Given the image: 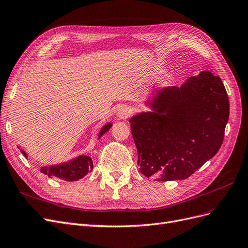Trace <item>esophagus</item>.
Instances as JSON below:
<instances>
[{
	"instance_id": "esophagus-1",
	"label": "esophagus",
	"mask_w": 248,
	"mask_h": 248,
	"mask_svg": "<svg viewBox=\"0 0 248 248\" xmlns=\"http://www.w3.org/2000/svg\"><path fill=\"white\" fill-rule=\"evenodd\" d=\"M131 112H132V109L130 106L123 105L118 108L117 112H116V116L118 119H125L130 116Z\"/></svg>"
}]
</instances>
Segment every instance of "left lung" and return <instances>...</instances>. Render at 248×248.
I'll return each mask as SVG.
<instances>
[{"label": "left lung", "mask_w": 248, "mask_h": 248, "mask_svg": "<svg viewBox=\"0 0 248 248\" xmlns=\"http://www.w3.org/2000/svg\"><path fill=\"white\" fill-rule=\"evenodd\" d=\"M130 118L139 170L155 181L184 180L221 148L230 104L222 79L202 70L164 87Z\"/></svg>", "instance_id": "left-lung-1"}]
</instances>
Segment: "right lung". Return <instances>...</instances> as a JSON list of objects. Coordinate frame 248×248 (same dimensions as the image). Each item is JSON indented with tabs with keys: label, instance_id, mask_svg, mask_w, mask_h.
I'll use <instances>...</instances> for the list:
<instances>
[{
	"label": "right lung",
	"instance_id": "add662e5",
	"mask_svg": "<svg viewBox=\"0 0 248 248\" xmlns=\"http://www.w3.org/2000/svg\"><path fill=\"white\" fill-rule=\"evenodd\" d=\"M112 126V123H106L99 132L98 139H100L107 131L110 130ZM20 149L23 156L27 158L26 152L20 148V146H17ZM93 170V161L88 155H78V156L71 158L67 161H63L56 164H51V166H45L41 168V172L44 175L48 176L49 178H56L59 180L73 182L84 178L87 173Z\"/></svg>",
	"mask_w": 248,
	"mask_h": 248
}]
</instances>
